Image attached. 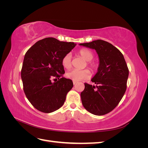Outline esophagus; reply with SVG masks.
Wrapping results in <instances>:
<instances>
[{
  "label": "esophagus",
  "instance_id": "34e87169",
  "mask_svg": "<svg viewBox=\"0 0 148 148\" xmlns=\"http://www.w3.org/2000/svg\"><path fill=\"white\" fill-rule=\"evenodd\" d=\"M73 84L75 85V84H76L77 83V82H75V81H73Z\"/></svg>",
  "mask_w": 148,
  "mask_h": 148
}]
</instances>
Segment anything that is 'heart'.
I'll use <instances>...</instances> for the list:
<instances>
[{"label": "heart", "mask_w": 148, "mask_h": 148, "mask_svg": "<svg viewBox=\"0 0 148 148\" xmlns=\"http://www.w3.org/2000/svg\"><path fill=\"white\" fill-rule=\"evenodd\" d=\"M79 55L81 56L83 59L86 62H90L92 60L94 57L93 53L88 49H81L78 52ZM62 64L65 69H70L71 67V56L70 53H67L62 59ZM89 66L90 69L93 70L96 68V65L95 64H89ZM66 77L71 79L73 81L78 82L82 79H88L90 77V72L88 70H71L69 71L66 73Z\"/></svg>", "instance_id": "b5f03b06"}]
</instances>
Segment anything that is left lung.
Masks as SVG:
<instances>
[{"label": "left lung", "instance_id": "1", "mask_svg": "<svg viewBox=\"0 0 148 148\" xmlns=\"http://www.w3.org/2000/svg\"><path fill=\"white\" fill-rule=\"evenodd\" d=\"M79 45L95 49L99 57L97 71L91 79L96 85L84 83L82 104L94 115H105L118 105L126 91L129 73L126 62L118 49L103 40Z\"/></svg>", "mask_w": 148, "mask_h": 148}]
</instances>
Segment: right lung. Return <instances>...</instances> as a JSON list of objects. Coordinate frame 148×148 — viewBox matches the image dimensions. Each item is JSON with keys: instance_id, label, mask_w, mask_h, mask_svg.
Instances as JSON below:
<instances>
[{"instance_id": "1", "label": "right lung", "mask_w": 148, "mask_h": 148, "mask_svg": "<svg viewBox=\"0 0 148 148\" xmlns=\"http://www.w3.org/2000/svg\"><path fill=\"white\" fill-rule=\"evenodd\" d=\"M76 45L47 38L36 42L25 53L21 71L23 90L38 110L51 113L64 105L73 84L70 79L60 78L65 73L62 59ZM55 77L59 80L52 82L51 79Z\"/></svg>"}]
</instances>
